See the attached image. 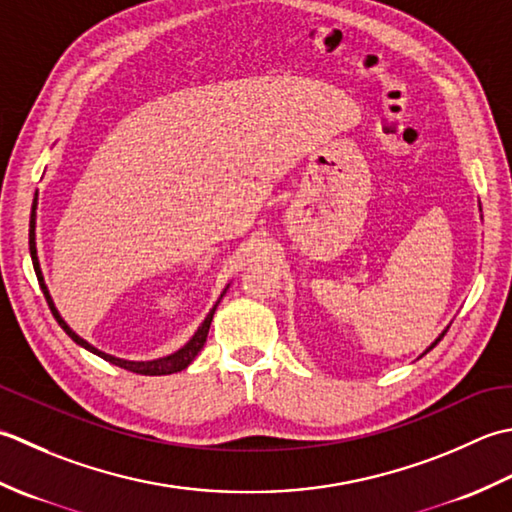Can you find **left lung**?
Returning <instances> with one entry per match:
<instances>
[{
  "label": "left lung",
  "mask_w": 512,
  "mask_h": 512,
  "mask_svg": "<svg viewBox=\"0 0 512 512\" xmlns=\"http://www.w3.org/2000/svg\"><path fill=\"white\" fill-rule=\"evenodd\" d=\"M444 333H446V331H444ZM444 333H442V336H440V338H437V340H435V342H433V344H431V347H429V349H426V351H431V349H433V347H435V344H437V342H440V340H442V338H444ZM426 351H424V353H426Z\"/></svg>",
  "instance_id": "left-lung-1"
}]
</instances>
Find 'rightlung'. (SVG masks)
I'll return each instance as SVG.
<instances>
[{"mask_svg": "<svg viewBox=\"0 0 512 512\" xmlns=\"http://www.w3.org/2000/svg\"><path fill=\"white\" fill-rule=\"evenodd\" d=\"M35 210H37V196H35V203H33V214H30V232H28L30 258H33V267H35V274H37V280H39V287H41V291H44V296H46V302H48V307H50V311H52V316H55V320L59 322V327L64 329L72 340H75L77 344H81L83 349H88V351L95 353V356H99V358H103V360H108L110 364H117V367H121V369H125V371L141 373V375H170V373H176V371H183V369L187 367V364H190V362L198 356V351L203 349V344H205V340H207V331H210V325H212V318H214V311H216L218 302H216L210 314H207V318L203 320V325L198 327V331L194 333V336L190 338V342H187L183 349L172 353V356L159 358V360L132 362V360L114 358V356H110V353H103V351L92 347V344H88L83 338H79L77 333L66 325V320L59 316L55 302H52V298H50V294H48V287H46V283H44V276H41V267H39V258H37V245H35V216H37ZM223 294H225V291H223ZM223 294H221V298H223Z\"/></svg>", "mask_w": 512, "mask_h": 512, "instance_id": "add662e5", "label": "right lung"}]
</instances>
